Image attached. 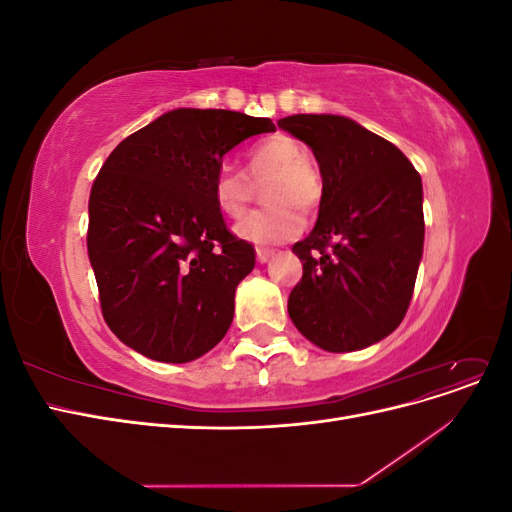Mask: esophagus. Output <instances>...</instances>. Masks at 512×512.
Returning <instances> with one entry per match:
<instances>
[{"instance_id":"34e87169","label":"esophagus","mask_w":512,"mask_h":512,"mask_svg":"<svg viewBox=\"0 0 512 512\" xmlns=\"http://www.w3.org/2000/svg\"><path fill=\"white\" fill-rule=\"evenodd\" d=\"M271 256H273V250H269V247H258V250H256V260L260 262V265H265V262H269Z\"/></svg>"}]
</instances>
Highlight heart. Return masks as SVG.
Returning <instances> with one entry per match:
<instances>
[{"label": "heart", "instance_id": "b5f03b06", "mask_svg": "<svg viewBox=\"0 0 512 512\" xmlns=\"http://www.w3.org/2000/svg\"><path fill=\"white\" fill-rule=\"evenodd\" d=\"M247 180L241 170L224 164L211 181L213 203L226 218L237 220L254 198V183H269L262 190L267 207L247 215L235 228L254 245H275L301 235L303 213H314L324 198L320 168L305 156V147L288 134L262 138L245 156Z\"/></svg>", "mask_w": 512, "mask_h": 512}]
</instances>
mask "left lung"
I'll use <instances>...</instances> for the list:
<instances>
[{
  "label": "left lung",
  "instance_id": "8db88e82",
  "mask_svg": "<svg viewBox=\"0 0 512 512\" xmlns=\"http://www.w3.org/2000/svg\"><path fill=\"white\" fill-rule=\"evenodd\" d=\"M277 126L312 147L324 179L318 222L292 245L303 262L288 314L309 342L352 352L404 320L423 256V183L393 143L339 115Z\"/></svg>",
  "mask_w": 512,
  "mask_h": 512
}]
</instances>
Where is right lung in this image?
Instances as JSON below:
<instances>
[{"instance_id": "obj_1", "label": "right lung", "mask_w": 512, "mask_h": 512, "mask_svg": "<svg viewBox=\"0 0 512 512\" xmlns=\"http://www.w3.org/2000/svg\"><path fill=\"white\" fill-rule=\"evenodd\" d=\"M271 119L177 108L130 134L89 194L87 252L102 316L123 344L188 363L226 335L254 247L232 235L211 196L224 153Z\"/></svg>"}]
</instances>
